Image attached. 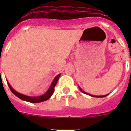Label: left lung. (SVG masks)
<instances>
[{
	"label": "left lung",
	"instance_id": "obj_1",
	"mask_svg": "<svg viewBox=\"0 0 131 131\" xmlns=\"http://www.w3.org/2000/svg\"><path fill=\"white\" fill-rule=\"evenodd\" d=\"M80 90H81V91H82V92H83V93H84V94H88V95L91 96H93V97H105L106 96H107V95H104V96H94V95H91V94H88V93H86V92L83 91V90H82L81 89V88H80Z\"/></svg>",
	"mask_w": 131,
	"mask_h": 131
}]
</instances>
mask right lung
<instances>
[{
    "mask_svg": "<svg viewBox=\"0 0 131 131\" xmlns=\"http://www.w3.org/2000/svg\"><path fill=\"white\" fill-rule=\"evenodd\" d=\"M60 76V75H58L56 77L55 79L53 80V82H52V84H51V86L49 88V90H47V92L45 94H43V95L40 96H28L24 95V94H21L18 93L16 91H15L11 88V86L9 85V83H8V86H9V88L11 90V91L16 96L19 98L20 99L23 100V101H26L30 102V103H39V102H43L45 101H47V99H49V98L51 97V95L53 94V92H54V87H55L56 84H57L58 80L59 79Z\"/></svg>",
    "mask_w": 131,
    "mask_h": 131,
    "instance_id": "add662e5",
    "label": "right lung"
}]
</instances>
